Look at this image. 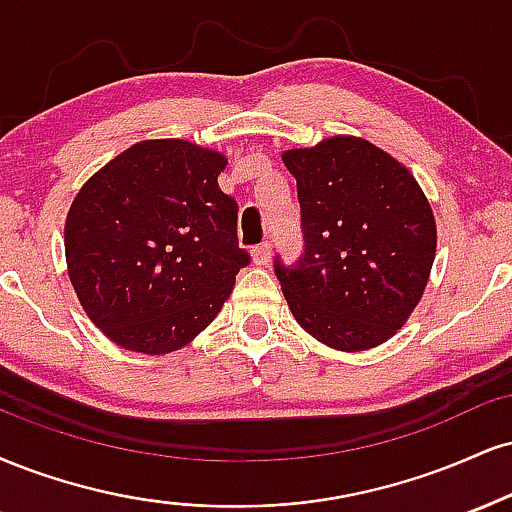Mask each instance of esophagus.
I'll return each mask as SVG.
<instances>
[{
    "label": "esophagus",
    "instance_id": "esophagus-1",
    "mask_svg": "<svg viewBox=\"0 0 512 512\" xmlns=\"http://www.w3.org/2000/svg\"><path fill=\"white\" fill-rule=\"evenodd\" d=\"M269 257H272V243H267V240L257 245L255 250H252V262L260 264V267L269 264Z\"/></svg>",
    "mask_w": 512,
    "mask_h": 512
}]
</instances>
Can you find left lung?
<instances>
[{"instance_id":"left-lung-1","label":"left lung","mask_w":512,"mask_h":512,"mask_svg":"<svg viewBox=\"0 0 512 512\" xmlns=\"http://www.w3.org/2000/svg\"><path fill=\"white\" fill-rule=\"evenodd\" d=\"M298 181L305 250L274 272L295 322L346 353L384 343L420 303L436 221L415 176L362 138L283 152Z\"/></svg>"}]
</instances>
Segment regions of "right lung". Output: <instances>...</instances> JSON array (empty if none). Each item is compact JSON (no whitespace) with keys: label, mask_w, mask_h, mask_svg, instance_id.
<instances>
[{"label":"right lung","mask_w":512,"mask_h":512,"mask_svg":"<svg viewBox=\"0 0 512 512\" xmlns=\"http://www.w3.org/2000/svg\"><path fill=\"white\" fill-rule=\"evenodd\" d=\"M226 157L188 140H143L78 190L64 229L80 305L116 346L183 348L219 315L250 255L238 202L219 188Z\"/></svg>","instance_id":"right-lung-1"}]
</instances>
